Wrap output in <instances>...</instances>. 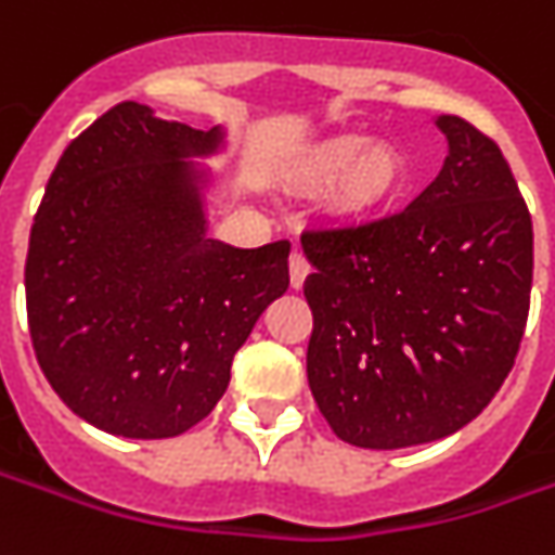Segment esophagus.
I'll use <instances>...</instances> for the list:
<instances>
[{
  "label": "esophagus",
  "instance_id": "esophagus-1",
  "mask_svg": "<svg viewBox=\"0 0 555 555\" xmlns=\"http://www.w3.org/2000/svg\"><path fill=\"white\" fill-rule=\"evenodd\" d=\"M288 273H292L294 288H300V285H304V279H307V273H309V261L304 251H292V258H288Z\"/></svg>",
  "mask_w": 555,
  "mask_h": 555
}]
</instances>
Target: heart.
I'll list each match as a JSON object with an SVG mask.
<instances>
[{
	"label": "heart",
	"instance_id": "1",
	"mask_svg": "<svg viewBox=\"0 0 555 555\" xmlns=\"http://www.w3.org/2000/svg\"><path fill=\"white\" fill-rule=\"evenodd\" d=\"M312 182H340V203L349 212H371L386 206L404 184V160L391 145H367L361 135L334 139L309 157Z\"/></svg>",
	"mask_w": 555,
	"mask_h": 555
}]
</instances>
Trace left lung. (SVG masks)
Returning <instances> with one entry per match:
<instances>
[{"mask_svg": "<svg viewBox=\"0 0 555 555\" xmlns=\"http://www.w3.org/2000/svg\"><path fill=\"white\" fill-rule=\"evenodd\" d=\"M450 154L401 212L309 224L307 376L331 431L404 450L480 416L529 319L531 215L495 139L437 118Z\"/></svg>", "mask_w": 555, "mask_h": 555, "instance_id": "left-lung-1", "label": "left lung"}]
</instances>
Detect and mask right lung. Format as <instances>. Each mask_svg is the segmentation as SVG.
I'll return each instance as SVG.
<instances>
[{
    "instance_id": "1",
    "label": "right lung",
    "mask_w": 555,
    "mask_h": 555,
    "mask_svg": "<svg viewBox=\"0 0 555 555\" xmlns=\"http://www.w3.org/2000/svg\"><path fill=\"white\" fill-rule=\"evenodd\" d=\"M218 130L118 103L72 139L26 251V319L60 401L108 435L160 440L206 420L261 312L288 288L292 243L206 236L182 157Z\"/></svg>"
}]
</instances>
